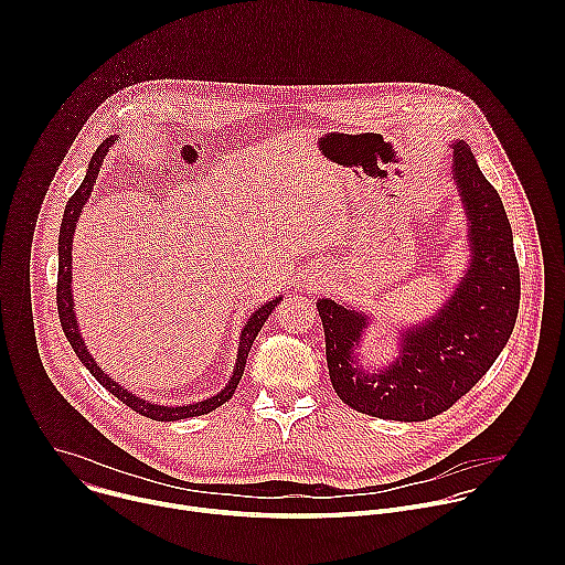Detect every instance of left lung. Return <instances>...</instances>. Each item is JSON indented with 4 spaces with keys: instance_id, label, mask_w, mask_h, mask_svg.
<instances>
[{
    "instance_id": "obj_1",
    "label": "left lung",
    "mask_w": 565,
    "mask_h": 565,
    "mask_svg": "<svg viewBox=\"0 0 565 565\" xmlns=\"http://www.w3.org/2000/svg\"><path fill=\"white\" fill-rule=\"evenodd\" d=\"M451 174L469 223L471 259L436 315L397 331L399 351L388 366L366 371L355 355L369 315L335 299L317 301L333 388L360 414L420 423L447 412L490 371L514 331L521 277L503 201L465 140L454 145Z\"/></svg>"
}]
</instances>
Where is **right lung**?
Masks as SVG:
<instances>
[{
    "mask_svg": "<svg viewBox=\"0 0 565 565\" xmlns=\"http://www.w3.org/2000/svg\"><path fill=\"white\" fill-rule=\"evenodd\" d=\"M116 142V138H107L100 142V147L96 149V153L92 156L89 160V170H87V177L85 181L79 183V188L75 190V194L68 199L66 207H64V216H62V225H60V238H57V315H60V324H62V331L71 344V349L75 351V355L79 358V362H83L89 373L111 393L116 395L122 405H127L129 409H134L136 414L145 416V418H151V420H158V423H174V420H185V418H194V416H203V414H210L214 409H218L221 405H225V402L232 397L241 375H244V369H246V360H248V353L253 349V342L257 340L264 321L270 317V312L275 310V306L281 301V297H275L266 303H262V308H257L250 319L246 321L244 331H241V340H238V353H236V362H234V371H232V377L227 380V384L223 386V391H218L216 395L207 397V399H201V402H192V405H183V407H166V405H153V402L149 399H142L138 397L136 393H129L125 386H120L114 377H109L98 364L96 360L89 355L87 347H85V340L83 335H79L77 331V319H75V312H73V295H71V244H73V232H75V223L79 218V212H83L85 203L89 201V194L94 190V183L98 179V172L103 168V160L109 151V147Z\"/></svg>",
    "mask_w": 565,
    "mask_h": 565,
    "instance_id": "obj_1",
    "label": "right lung"
}]
</instances>
